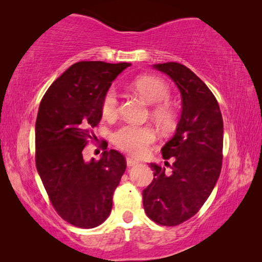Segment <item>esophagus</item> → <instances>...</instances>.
<instances>
[{
    "mask_svg": "<svg viewBox=\"0 0 262 262\" xmlns=\"http://www.w3.org/2000/svg\"><path fill=\"white\" fill-rule=\"evenodd\" d=\"M126 164H127V167H134V166H136V164H138V162L134 159H130V157H127Z\"/></svg>",
    "mask_w": 262,
    "mask_h": 262,
    "instance_id": "obj_1",
    "label": "esophagus"
}]
</instances>
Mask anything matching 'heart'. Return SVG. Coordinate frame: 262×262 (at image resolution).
<instances>
[{"mask_svg": "<svg viewBox=\"0 0 262 262\" xmlns=\"http://www.w3.org/2000/svg\"><path fill=\"white\" fill-rule=\"evenodd\" d=\"M132 88L145 100L151 108L152 119L163 130H169L174 125V112L167 103L170 96L168 85L160 78L154 76H141L132 82ZM119 100L114 88L107 89L102 98L101 112L103 118L113 119L118 116ZM156 139V132L149 125H124L114 132L113 143L121 151L130 154L132 156H142L145 154L148 146Z\"/></svg>", "mask_w": 262, "mask_h": 262, "instance_id": "1", "label": "heart"}]
</instances>
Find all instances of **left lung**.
I'll list each match as a JSON object with an SVG mask.
<instances>
[{
  "label": "left lung",
  "mask_w": 262,
  "mask_h": 262,
  "mask_svg": "<svg viewBox=\"0 0 262 262\" xmlns=\"http://www.w3.org/2000/svg\"><path fill=\"white\" fill-rule=\"evenodd\" d=\"M152 67L177 84L182 110L177 131L161 150L164 160L174 159L171 171L150 163L154 180L143 191V205L155 223L174 227L194 216L216 186L223 159V118L212 92L187 67L175 62Z\"/></svg>",
  "instance_id": "1"
}]
</instances>
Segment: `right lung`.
I'll use <instances>...</instances> for the list:
<instances>
[{
    "label": "right lung",
    "mask_w": 262,
    "mask_h": 262,
    "mask_svg": "<svg viewBox=\"0 0 262 262\" xmlns=\"http://www.w3.org/2000/svg\"><path fill=\"white\" fill-rule=\"evenodd\" d=\"M130 66L75 63L50 85L39 105L35 166L57 213L77 228L92 229L107 220L126 169V160L117 150H105L99 161L89 162L82 151L96 138L93 128L101 120L103 95Z\"/></svg>",
    "instance_id": "obj_1"
}]
</instances>
